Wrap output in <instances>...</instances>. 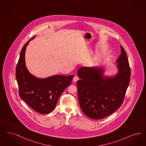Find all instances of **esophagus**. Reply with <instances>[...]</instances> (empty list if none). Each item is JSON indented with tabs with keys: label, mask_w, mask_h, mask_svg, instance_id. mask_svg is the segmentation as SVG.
Listing matches in <instances>:
<instances>
[{
	"label": "esophagus",
	"mask_w": 146,
	"mask_h": 146,
	"mask_svg": "<svg viewBox=\"0 0 146 146\" xmlns=\"http://www.w3.org/2000/svg\"><path fill=\"white\" fill-rule=\"evenodd\" d=\"M79 79V77L78 76H74L73 79V80L74 82H76Z\"/></svg>",
	"instance_id": "34e87169"
}]
</instances>
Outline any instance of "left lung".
<instances>
[{
  "instance_id": "obj_1",
  "label": "left lung",
  "mask_w": 146,
  "mask_h": 146,
  "mask_svg": "<svg viewBox=\"0 0 146 146\" xmlns=\"http://www.w3.org/2000/svg\"><path fill=\"white\" fill-rule=\"evenodd\" d=\"M116 60L118 73L113 78H103L102 67H82L78 71L77 81L81 109L93 119H101L116 111L122 104L131 79V68L126 51L121 46Z\"/></svg>"
}]
</instances>
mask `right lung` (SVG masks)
I'll use <instances>...</instances> for the list:
<instances>
[{
  "label": "right lung",
  "instance_id": "right-lung-1",
  "mask_svg": "<svg viewBox=\"0 0 146 146\" xmlns=\"http://www.w3.org/2000/svg\"><path fill=\"white\" fill-rule=\"evenodd\" d=\"M23 47L15 69V77L20 98L34 111L46 114L53 111L59 98L66 88L70 85L72 76H51L39 79L31 74L26 66V48L31 40Z\"/></svg>",
  "mask_w": 146,
  "mask_h": 146
}]
</instances>
